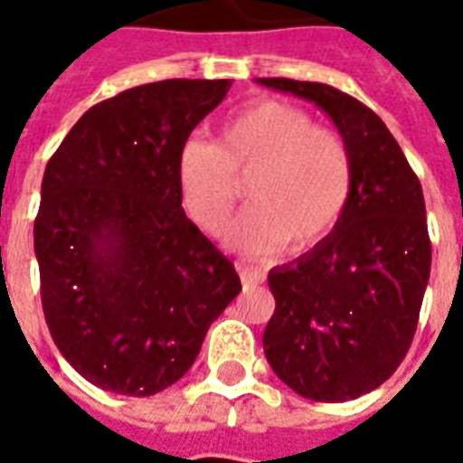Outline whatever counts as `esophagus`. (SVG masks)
I'll return each mask as SVG.
<instances>
[{
	"instance_id": "1",
	"label": "esophagus",
	"mask_w": 463,
	"mask_h": 463,
	"mask_svg": "<svg viewBox=\"0 0 463 463\" xmlns=\"http://www.w3.org/2000/svg\"><path fill=\"white\" fill-rule=\"evenodd\" d=\"M238 271H240V279H242V286H245V288H254V286H260V283L264 281V274H261V271H257L254 267H250V264H238Z\"/></svg>"
}]
</instances>
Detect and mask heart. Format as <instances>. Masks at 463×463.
<instances>
[{
	"label": "heart",
	"instance_id": "obj_1",
	"mask_svg": "<svg viewBox=\"0 0 463 463\" xmlns=\"http://www.w3.org/2000/svg\"><path fill=\"white\" fill-rule=\"evenodd\" d=\"M250 180L252 209L228 231V245L269 257L290 245L303 254L329 238L351 199V156L341 137L315 127L298 105L254 100L221 125L216 146L187 141L177 184L187 216L218 235Z\"/></svg>",
	"mask_w": 463,
	"mask_h": 463
}]
</instances>
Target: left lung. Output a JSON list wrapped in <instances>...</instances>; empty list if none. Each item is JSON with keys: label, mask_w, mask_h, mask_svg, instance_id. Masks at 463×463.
Segmentation results:
<instances>
[{"label": "left lung", "mask_w": 463, "mask_h": 463, "mask_svg": "<svg viewBox=\"0 0 463 463\" xmlns=\"http://www.w3.org/2000/svg\"><path fill=\"white\" fill-rule=\"evenodd\" d=\"M322 108L351 156V199L329 238L271 269L264 353L312 402H348L387 382L409 353L432 247L416 173L387 125L334 86L257 79Z\"/></svg>", "instance_id": "left-lung-1"}]
</instances>
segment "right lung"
Returning a JSON list of instances; mask_svg holds the SVG:
<instances>
[{"label": "right lung", "mask_w": 463, "mask_h": 463, "mask_svg": "<svg viewBox=\"0 0 463 463\" xmlns=\"http://www.w3.org/2000/svg\"><path fill=\"white\" fill-rule=\"evenodd\" d=\"M231 79H167L93 105L43 175L33 238L52 341L90 384L180 380L238 296L232 261L182 209L177 156Z\"/></svg>", "instance_id": "obj_1"}]
</instances>
